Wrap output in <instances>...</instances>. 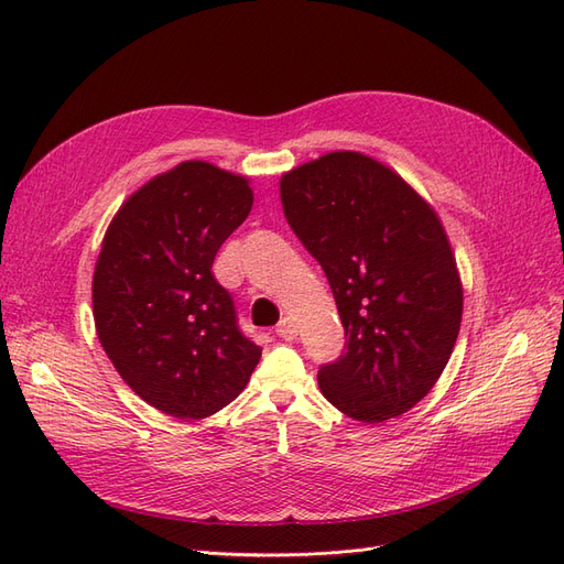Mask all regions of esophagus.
Here are the masks:
<instances>
[{"mask_svg":"<svg viewBox=\"0 0 564 564\" xmlns=\"http://www.w3.org/2000/svg\"><path fill=\"white\" fill-rule=\"evenodd\" d=\"M278 336L280 338H284V340H294L296 336H299V327H296V324L292 322V319H289V317H284V319H280V324H278Z\"/></svg>","mask_w":564,"mask_h":564,"instance_id":"34e87169","label":"esophagus"}]
</instances>
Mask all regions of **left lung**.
<instances>
[{
    "instance_id": "obj_1",
    "label": "left lung",
    "mask_w": 564,
    "mask_h": 564,
    "mask_svg": "<svg viewBox=\"0 0 564 564\" xmlns=\"http://www.w3.org/2000/svg\"><path fill=\"white\" fill-rule=\"evenodd\" d=\"M282 209L322 265L346 350L322 365V395L383 423L429 395L454 350L464 286L435 209L390 166L338 150L280 181Z\"/></svg>"
}]
</instances>
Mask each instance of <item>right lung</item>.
I'll list each match as a JSON object with an SVG mask.
<instances>
[{"label":"right lung","instance_id":"obj_1","mask_svg":"<svg viewBox=\"0 0 564 564\" xmlns=\"http://www.w3.org/2000/svg\"><path fill=\"white\" fill-rule=\"evenodd\" d=\"M251 204L249 178L187 160L141 185L100 245L91 286L100 346L135 395L174 419L216 414L261 360L212 272Z\"/></svg>","mask_w":564,"mask_h":564}]
</instances>
